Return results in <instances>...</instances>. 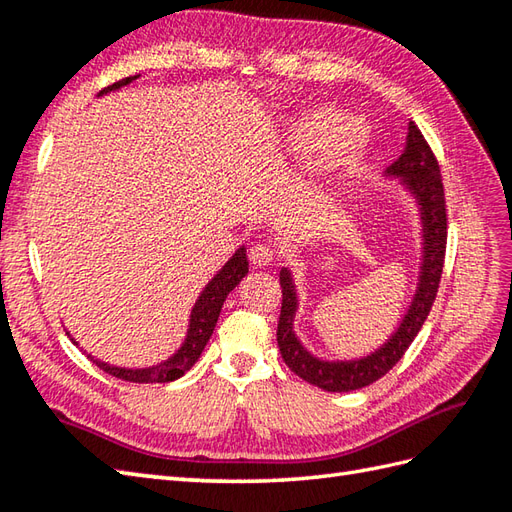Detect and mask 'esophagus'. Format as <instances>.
<instances>
[{
	"label": "esophagus",
	"instance_id": "obj_1",
	"mask_svg": "<svg viewBox=\"0 0 512 512\" xmlns=\"http://www.w3.org/2000/svg\"><path fill=\"white\" fill-rule=\"evenodd\" d=\"M248 259L253 261L255 266H268L272 259H275V248L264 242H257L248 248Z\"/></svg>",
	"mask_w": 512,
	"mask_h": 512
}]
</instances>
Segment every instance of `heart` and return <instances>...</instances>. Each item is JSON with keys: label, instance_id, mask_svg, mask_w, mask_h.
<instances>
[{"label": "heart", "instance_id": "1", "mask_svg": "<svg viewBox=\"0 0 512 512\" xmlns=\"http://www.w3.org/2000/svg\"><path fill=\"white\" fill-rule=\"evenodd\" d=\"M283 144L292 154H316V172L334 176L353 168L368 144V130L360 120L344 117L334 106H310L285 126Z\"/></svg>", "mask_w": 512, "mask_h": 512}]
</instances>
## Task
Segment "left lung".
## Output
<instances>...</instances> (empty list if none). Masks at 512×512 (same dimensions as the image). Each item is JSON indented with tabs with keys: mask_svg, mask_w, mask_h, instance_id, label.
<instances>
[{
	"mask_svg": "<svg viewBox=\"0 0 512 512\" xmlns=\"http://www.w3.org/2000/svg\"><path fill=\"white\" fill-rule=\"evenodd\" d=\"M390 176H401L403 183L412 189L421 205L423 220V266L419 290L414 294L408 314L403 316L399 329L382 349L353 362H323L307 353L292 331V320L296 312V292L288 270H281V314L277 325V342L292 373L305 379L307 384L323 388L327 392H349L358 390L384 377L395 366L403 353L408 351L412 340L417 338L427 314L436 301L438 283H441L445 248H447V205L445 187L441 176V165L436 161L427 139L419 126L410 122L408 144L401 157L388 168Z\"/></svg>",
	"mask_w": 512,
	"mask_h": 512,
	"instance_id": "1",
	"label": "left lung"
}]
</instances>
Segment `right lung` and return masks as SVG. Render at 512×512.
Masks as SVG:
<instances>
[{"mask_svg":"<svg viewBox=\"0 0 512 512\" xmlns=\"http://www.w3.org/2000/svg\"><path fill=\"white\" fill-rule=\"evenodd\" d=\"M137 78L139 76H128V78L117 80V82H113V85L104 87L100 91V95L109 93L113 89H120ZM246 272H248L246 248H240V251H237L227 261V264H224V268L209 281L207 288L202 290V294L198 296V301L192 310V318H189V331H187L183 347L178 349V353H174L168 362L152 366V368H117V366L95 360V358H91V355H87V358L98 364L104 373H109L117 379H124V382H133V384L174 382V379L183 377L200 358L202 349H205V344L209 342V338L213 334V327H216V323H218L224 299H227V294L246 277Z\"/></svg>","mask_w":512,"mask_h":512,"instance_id":"add662e5","label":"right lung"}]
</instances>
